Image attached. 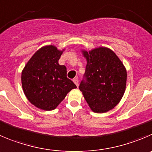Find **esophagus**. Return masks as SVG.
<instances>
[{"mask_svg":"<svg viewBox=\"0 0 152 152\" xmlns=\"http://www.w3.org/2000/svg\"><path fill=\"white\" fill-rule=\"evenodd\" d=\"M73 81V83H74L75 84H76V86L78 87V86H79V80H78L77 78H74Z\"/></svg>","mask_w":152,"mask_h":152,"instance_id":"34e87169","label":"esophagus"}]
</instances>
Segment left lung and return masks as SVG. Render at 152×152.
<instances>
[{"mask_svg": "<svg viewBox=\"0 0 152 152\" xmlns=\"http://www.w3.org/2000/svg\"><path fill=\"white\" fill-rule=\"evenodd\" d=\"M82 52L87 65L79 90L92 111L106 113L113 110L124 95L127 70L118 57L109 48Z\"/></svg>", "mask_w": 152, "mask_h": 152, "instance_id": "8db88e82", "label": "left lung"}]
</instances>
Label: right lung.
Segmentation results:
<instances>
[{
	"label": "right lung",
	"mask_w": 152,
	"mask_h": 152,
	"mask_svg": "<svg viewBox=\"0 0 152 152\" xmlns=\"http://www.w3.org/2000/svg\"><path fill=\"white\" fill-rule=\"evenodd\" d=\"M55 46L37 51L22 72V85L28 100L46 111L53 110L76 86L66 77V68L58 60L63 53Z\"/></svg>",
	"instance_id": "obj_1"
}]
</instances>
